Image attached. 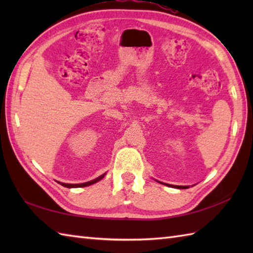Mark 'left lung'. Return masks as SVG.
Instances as JSON below:
<instances>
[{"label": "left lung", "instance_id": "obj_1", "mask_svg": "<svg viewBox=\"0 0 253 253\" xmlns=\"http://www.w3.org/2000/svg\"><path fill=\"white\" fill-rule=\"evenodd\" d=\"M159 182H161V181H159ZM161 184H163V185H166V186H169V187H173V188H177V189H187V188H189V187H188V186H175V185L164 184V182H161Z\"/></svg>", "mask_w": 253, "mask_h": 253}]
</instances>
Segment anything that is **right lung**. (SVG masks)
Segmentation results:
<instances>
[{
	"label": "right lung",
	"mask_w": 253,
	"mask_h": 253,
	"mask_svg": "<svg viewBox=\"0 0 253 253\" xmlns=\"http://www.w3.org/2000/svg\"><path fill=\"white\" fill-rule=\"evenodd\" d=\"M104 175L105 174H103V175H101V176H99L98 178H95V179H93V180H90V181H87V182H83V184H65V182H60V181H57L58 184H61L62 186H64V187H66V188H77V187H87V186H90V185H93V184H95V182H98V181H100L102 178H103L104 177Z\"/></svg>",
	"instance_id": "right-lung-1"
}]
</instances>
